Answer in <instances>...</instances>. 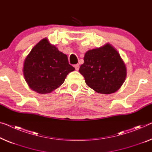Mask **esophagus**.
<instances>
[{
	"mask_svg": "<svg viewBox=\"0 0 152 152\" xmlns=\"http://www.w3.org/2000/svg\"><path fill=\"white\" fill-rule=\"evenodd\" d=\"M74 67H75L76 70H78V69H79V65H78V64L74 65Z\"/></svg>",
	"mask_w": 152,
	"mask_h": 152,
	"instance_id": "esophagus-1",
	"label": "esophagus"
}]
</instances>
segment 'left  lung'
Masks as SVG:
<instances>
[{"label":"left lung","instance_id":"1","mask_svg":"<svg viewBox=\"0 0 152 152\" xmlns=\"http://www.w3.org/2000/svg\"><path fill=\"white\" fill-rule=\"evenodd\" d=\"M79 72L85 83L95 91L110 94L118 91L126 80V64L110 44L88 50Z\"/></svg>","mask_w":152,"mask_h":152}]
</instances>
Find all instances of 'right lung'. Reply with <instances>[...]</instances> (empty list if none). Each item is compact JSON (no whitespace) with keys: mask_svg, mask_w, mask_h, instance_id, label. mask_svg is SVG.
<instances>
[{"mask_svg":"<svg viewBox=\"0 0 152 152\" xmlns=\"http://www.w3.org/2000/svg\"><path fill=\"white\" fill-rule=\"evenodd\" d=\"M75 68L66 54L44 38L34 46L24 60L23 74L29 87L38 94L51 93L64 83Z\"/></svg>","mask_w":152,"mask_h":152,"instance_id":"1","label":"right lung"}]
</instances>
